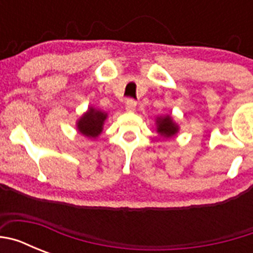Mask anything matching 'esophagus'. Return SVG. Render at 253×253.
Listing matches in <instances>:
<instances>
[{
  "instance_id": "1",
  "label": "esophagus",
  "mask_w": 253,
  "mask_h": 253,
  "mask_svg": "<svg viewBox=\"0 0 253 253\" xmlns=\"http://www.w3.org/2000/svg\"><path fill=\"white\" fill-rule=\"evenodd\" d=\"M135 107H137V101L135 100L128 99L125 101V109H126V111H134Z\"/></svg>"
}]
</instances>
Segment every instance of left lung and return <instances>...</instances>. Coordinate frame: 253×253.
<instances>
[{"mask_svg":"<svg viewBox=\"0 0 253 253\" xmlns=\"http://www.w3.org/2000/svg\"><path fill=\"white\" fill-rule=\"evenodd\" d=\"M177 125L172 122L169 116L157 120V131L163 137H172L177 133Z\"/></svg>","mask_w":253,"mask_h":253,"instance_id":"1","label":"left lung"}]
</instances>
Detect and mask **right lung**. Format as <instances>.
I'll return each mask as SVG.
<instances>
[{
	"instance_id": "add662e5",
	"label": "right lung",
	"mask_w": 253,
	"mask_h": 253,
	"mask_svg": "<svg viewBox=\"0 0 253 253\" xmlns=\"http://www.w3.org/2000/svg\"><path fill=\"white\" fill-rule=\"evenodd\" d=\"M105 119H106V114L90 107V110L78 120L77 128L86 137L96 138L102 131Z\"/></svg>"
}]
</instances>
